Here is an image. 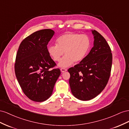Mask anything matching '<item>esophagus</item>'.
Wrapping results in <instances>:
<instances>
[{
    "label": "esophagus",
    "mask_w": 129,
    "mask_h": 129,
    "mask_svg": "<svg viewBox=\"0 0 129 129\" xmlns=\"http://www.w3.org/2000/svg\"><path fill=\"white\" fill-rule=\"evenodd\" d=\"M60 71L61 72H66L67 71V69H64V68H61V69H60Z\"/></svg>",
    "instance_id": "1"
}]
</instances>
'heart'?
Here are the masks:
<instances>
[{"label":"heart","instance_id":"1","mask_svg":"<svg viewBox=\"0 0 129 129\" xmlns=\"http://www.w3.org/2000/svg\"><path fill=\"white\" fill-rule=\"evenodd\" d=\"M90 40L86 35L68 33L59 37L56 40V45H50L47 48L50 56L54 61H59L58 66L67 68L83 60L90 48Z\"/></svg>","mask_w":129,"mask_h":129}]
</instances>
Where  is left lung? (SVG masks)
Segmentation results:
<instances>
[{
  "mask_svg": "<svg viewBox=\"0 0 129 129\" xmlns=\"http://www.w3.org/2000/svg\"><path fill=\"white\" fill-rule=\"evenodd\" d=\"M93 46L79 64L70 68L71 92L81 101H89L101 93L107 84L111 70L112 56L105 38L95 30Z\"/></svg>",
  "mask_w": 129,
  "mask_h": 129,
  "instance_id": "left-lung-1",
  "label": "left lung"
}]
</instances>
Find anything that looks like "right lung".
Wrapping results in <instances>:
<instances>
[{"mask_svg": "<svg viewBox=\"0 0 129 129\" xmlns=\"http://www.w3.org/2000/svg\"><path fill=\"white\" fill-rule=\"evenodd\" d=\"M54 34L51 29L36 31L20 43L14 65L16 76L24 94L31 100L42 102L49 98L60 75L47 45Z\"/></svg>", "mask_w": 129, "mask_h": 129, "instance_id": "add662e5", "label": "right lung"}]
</instances>
